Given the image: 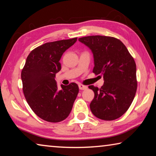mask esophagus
Here are the masks:
<instances>
[{"mask_svg":"<svg viewBox=\"0 0 156 156\" xmlns=\"http://www.w3.org/2000/svg\"><path fill=\"white\" fill-rule=\"evenodd\" d=\"M78 87H79V89L81 90H86V89H87V86L82 85V84H79Z\"/></svg>","mask_w":156,"mask_h":156,"instance_id":"34e87169","label":"esophagus"}]
</instances>
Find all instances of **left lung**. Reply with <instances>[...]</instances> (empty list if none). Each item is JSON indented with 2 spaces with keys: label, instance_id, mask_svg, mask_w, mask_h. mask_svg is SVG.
I'll return each mask as SVG.
<instances>
[{
  "label": "left lung",
  "instance_id": "left-lung-1",
  "mask_svg": "<svg viewBox=\"0 0 156 156\" xmlns=\"http://www.w3.org/2000/svg\"><path fill=\"white\" fill-rule=\"evenodd\" d=\"M78 40L92 52L93 72L104 79L101 88L89 86L94 92L90 105L91 112L102 120L117 119L129 108L137 91L134 59L124 44L112 37L87 36Z\"/></svg>",
  "mask_w": 156,
  "mask_h": 156
}]
</instances>
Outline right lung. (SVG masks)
Masks as SVG:
<instances>
[{
    "label": "right lung",
    "mask_w": 156,
    "mask_h": 156,
    "mask_svg": "<svg viewBox=\"0 0 156 156\" xmlns=\"http://www.w3.org/2000/svg\"><path fill=\"white\" fill-rule=\"evenodd\" d=\"M77 37L48 42L37 47L27 57L21 71L25 98L33 112L48 122H60L70 114L79 91L75 83L61 85L55 73L61 69L60 58Z\"/></svg>",
    "instance_id": "right-lung-1"
}]
</instances>
